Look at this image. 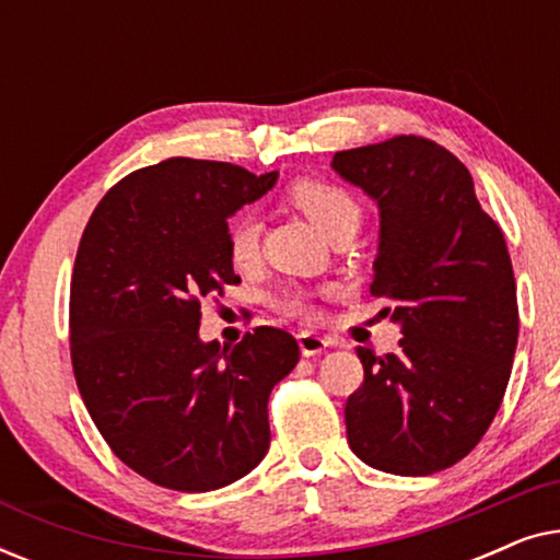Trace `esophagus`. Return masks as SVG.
Instances as JSON below:
<instances>
[{
	"label": "esophagus",
	"instance_id": "1",
	"mask_svg": "<svg viewBox=\"0 0 560 560\" xmlns=\"http://www.w3.org/2000/svg\"><path fill=\"white\" fill-rule=\"evenodd\" d=\"M298 347H301L303 357H316V354H320V351H326L328 341L324 339V336H318L313 331H301L298 334Z\"/></svg>",
	"mask_w": 560,
	"mask_h": 560
}]
</instances>
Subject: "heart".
<instances>
[{"instance_id":"obj_1","label":"heart","mask_w":560,"mask_h":560,"mask_svg":"<svg viewBox=\"0 0 560 560\" xmlns=\"http://www.w3.org/2000/svg\"><path fill=\"white\" fill-rule=\"evenodd\" d=\"M288 203H293L320 234L328 236L336 226L359 221V203L347 188L336 186V183L318 180V178H298L290 183L285 190ZM226 255L234 267H249L259 255V224L249 213L229 221L226 226ZM280 311L288 316L313 318L316 308L308 303L303 293H285L278 301Z\"/></svg>"}]
</instances>
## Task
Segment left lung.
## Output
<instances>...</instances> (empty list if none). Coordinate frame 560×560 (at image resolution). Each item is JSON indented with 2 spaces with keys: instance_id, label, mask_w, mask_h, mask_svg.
Wrapping results in <instances>:
<instances>
[{
  "instance_id": "1",
  "label": "left lung",
  "mask_w": 560,
  "mask_h": 560,
  "mask_svg": "<svg viewBox=\"0 0 560 560\" xmlns=\"http://www.w3.org/2000/svg\"><path fill=\"white\" fill-rule=\"evenodd\" d=\"M331 165L380 206L370 293L402 334L397 354L357 349L349 446L387 474L443 471L481 441L510 382L520 316L504 234L462 160L425 137L341 150Z\"/></svg>"
}]
</instances>
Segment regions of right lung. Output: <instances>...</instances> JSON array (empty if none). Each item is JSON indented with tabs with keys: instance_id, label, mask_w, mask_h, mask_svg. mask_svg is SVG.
<instances>
[{
	"instance_id": "right-lung-1",
	"label": "right lung",
	"mask_w": 560,
	"mask_h": 560,
	"mask_svg": "<svg viewBox=\"0 0 560 560\" xmlns=\"http://www.w3.org/2000/svg\"><path fill=\"white\" fill-rule=\"evenodd\" d=\"M232 163L171 158L91 213L71 278V362L91 420L129 469L178 492L242 479L270 448L267 400L301 359L282 328L198 339L201 301L236 285L226 219L275 186Z\"/></svg>"
}]
</instances>
